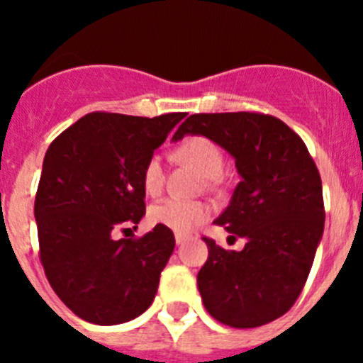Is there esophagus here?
Listing matches in <instances>:
<instances>
[{
	"label": "esophagus",
	"mask_w": 363,
	"mask_h": 363,
	"mask_svg": "<svg viewBox=\"0 0 363 363\" xmlns=\"http://www.w3.org/2000/svg\"><path fill=\"white\" fill-rule=\"evenodd\" d=\"M174 240H176V243H178V245H182V243H184L185 240H187V234L176 233V234H174Z\"/></svg>",
	"instance_id": "34e87169"
}]
</instances>
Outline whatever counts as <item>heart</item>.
<instances>
[{"label": "heart", "mask_w": 363, "mask_h": 363, "mask_svg": "<svg viewBox=\"0 0 363 363\" xmlns=\"http://www.w3.org/2000/svg\"><path fill=\"white\" fill-rule=\"evenodd\" d=\"M178 156L184 162L194 165L207 178H218L223 171L225 158L213 140L205 136H189L178 147ZM165 182L163 160L160 154H152L143 165L142 185L150 196H156ZM211 207L203 201H184L169 198L154 203L149 209V220L154 225H162L179 234H187L209 220Z\"/></svg>", "instance_id": "1"}]
</instances>
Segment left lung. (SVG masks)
I'll list each match as a JSON object with an SVG mask.
<instances>
[{"instance_id":"8db88e82","label":"left lung","mask_w":363,"mask_h":363,"mask_svg":"<svg viewBox=\"0 0 363 363\" xmlns=\"http://www.w3.org/2000/svg\"><path fill=\"white\" fill-rule=\"evenodd\" d=\"M201 134L234 158L242 182L214 223L242 251H227L205 236L209 258L198 272L207 313L236 329L284 316L306 285L322 240V179L306 143L278 118L262 112L192 114L174 133Z\"/></svg>"}]
</instances>
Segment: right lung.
<instances>
[{"instance_id":"obj_1","label":"right lung","mask_w":363,"mask_h":363,"mask_svg":"<svg viewBox=\"0 0 363 363\" xmlns=\"http://www.w3.org/2000/svg\"><path fill=\"white\" fill-rule=\"evenodd\" d=\"M184 118L91 112L45 154L34 201L40 259L54 293L85 322H129L156 296L174 251L172 230L114 234L136 230L145 214L143 165Z\"/></svg>"}]
</instances>
